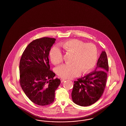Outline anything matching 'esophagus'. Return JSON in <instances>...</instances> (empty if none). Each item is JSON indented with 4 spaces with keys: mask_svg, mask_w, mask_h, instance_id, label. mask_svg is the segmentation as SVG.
I'll list each match as a JSON object with an SVG mask.
<instances>
[{
    "mask_svg": "<svg viewBox=\"0 0 126 126\" xmlns=\"http://www.w3.org/2000/svg\"><path fill=\"white\" fill-rule=\"evenodd\" d=\"M66 80V79H64V78H61V79H60V80H61V82H64Z\"/></svg>",
    "mask_w": 126,
    "mask_h": 126,
    "instance_id": "esophagus-1",
    "label": "esophagus"
}]
</instances>
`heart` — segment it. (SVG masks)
I'll return each mask as SVG.
<instances>
[{
	"instance_id": "1",
	"label": "heart",
	"mask_w": 126,
	"mask_h": 126,
	"mask_svg": "<svg viewBox=\"0 0 126 126\" xmlns=\"http://www.w3.org/2000/svg\"><path fill=\"white\" fill-rule=\"evenodd\" d=\"M66 52L73 53L72 63H66L56 68V71L62 78H72L79 76L81 71L89 72L95 66L97 59V49L93 43H86L72 39L60 44ZM49 58L54 65L63 60V54L59 47L55 46L49 52Z\"/></svg>"
}]
</instances>
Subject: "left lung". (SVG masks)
<instances>
[{
    "label": "left lung",
    "mask_w": 126,
    "mask_h": 126,
    "mask_svg": "<svg viewBox=\"0 0 126 126\" xmlns=\"http://www.w3.org/2000/svg\"><path fill=\"white\" fill-rule=\"evenodd\" d=\"M108 71L107 54L102 51L95 70L74 82L71 94L73 102L81 106H88L97 102L103 93Z\"/></svg>",
    "instance_id": "8db88e82"
}]
</instances>
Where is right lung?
I'll return each instance as SVG.
<instances>
[{
  "label": "right lung",
  "instance_id": "right-lung-1",
  "mask_svg": "<svg viewBox=\"0 0 126 126\" xmlns=\"http://www.w3.org/2000/svg\"><path fill=\"white\" fill-rule=\"evenodd\" d=\"M56 40L44 37L29 44L20 61V84L26 95L41 106L54 102L55 92L60 80L54 78L55 74L49 70L48 55Z\"/></svg>",
  "mask_w": 126,
  "mask_h": 126
}]
</instances>
